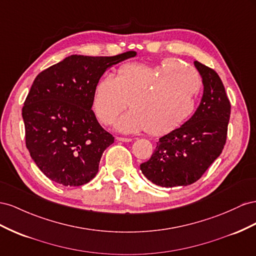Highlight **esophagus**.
Segmentation results:
<instances>
[{"mask_svg": "<svg viewBox=\"0 0 256 256\" xmlns=\"http://www.w3.org/2000/svg\"><path fill=\"white\" fill-rule=\"evenodd\" d=\"M116 140H118V142H132V140H130V138H126V137H116Z\"/></svg>", "mask_w": 256, "mask_h": 256, "instance_id": "obj_1", "label": "esophagus"}]
</instances>
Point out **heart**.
<instances>
[{
  "mask_svg": "<svg viewBox=\"0 0 256 256\" xmlns=\"http://www.w3.org/2000/svg\"><path fill=\"white\" fill-rule=\"evenodd\" d=\"M202 80L194 68L177 60L160 65L124 64L116 74L104 75L94 86L92 108L100 122L116 123L122 133L146 130L150 135L168 133L194 112Z\"/></svg>",
  "mask_w": 256,
  "mask_h": 256,
  "instance_id": "1",
  "label": "heart"
}]
</instances>
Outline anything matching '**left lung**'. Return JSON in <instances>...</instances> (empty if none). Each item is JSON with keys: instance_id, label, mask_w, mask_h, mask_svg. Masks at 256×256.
Masks as SVG:
<instances>
[{"instance_id": "8db88e82", "label": "left lung", "mask_w": 256, "mask_h": 256, "mask_svg": "<svg viewBox=\"0 0 256 256\" xmlns=\"http://www.w3.org/2000/svg\"><path fill=\"white\" fill-rule=\"evenodd\" d=\"M204 84L200 106L178 128L162 136L140 170L162 188L190 186L198 180L221 154L228 137L230 103L216 72L194 62Z\"/></svg>"}]
</instances>
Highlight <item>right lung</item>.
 <instances>
[{
    "mask_svg": "<svg viewBox=\"0 0 256 256\" xmlns=\"http://www.w3.org/2000/svg\"><path fill=\"white\" fill-rule=\"evenodd\" d=\"M135 56L72 54L36 76L22 108L26 144L51 181L79 186L96 176L102 154L114 138L92 110L94 86L109 68Z\"/></svg>",
    "mask_w": 256,
    "mask_h": 256,
    "instance_id": "add662e5",
    "label": "right lung"
}]
</instances>
